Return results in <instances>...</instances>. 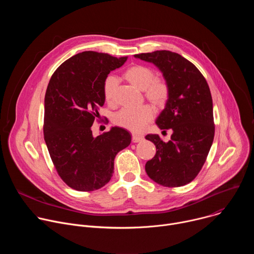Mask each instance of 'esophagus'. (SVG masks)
<instances>
[{
    "instance_id": "1",
    "label": "esophagus",
    "mask_w": 254,
    "mask_h": 254,
    "mask_svg": "<svg viewBox=\"0 0 254 254\" xmlns=\"http://www.w3.org/2000/svg\"><path fill=\"white\" fill-rule=\"evenodd\" d=\"M141 139H142V137L139 136V135H136V134H132V136H131V141L132 142H138Z\"/></svg>"
}]
</instances>
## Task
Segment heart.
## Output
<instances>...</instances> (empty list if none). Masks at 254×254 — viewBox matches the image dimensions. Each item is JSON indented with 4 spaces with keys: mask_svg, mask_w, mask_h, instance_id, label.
I'll use <instances>...</instances> for the list:
<instances>
[{
    "mask_svg": "<svg viewBox=\"0 0 254 254\" xmlns=\"http://www.w3.org/2000/svg\"><path fill=\"white\" fill-rule=\"evenodd\" d=\"M125 78L135 87L143 90L144 97L157 107L166 105L170 96V87L163 78L156 77V72L146 65H132L125 71ZM117 77L110 75L103 82V97L108 104L115 103V95L118 87ZM154 108L149 104L138 107H126L117 113L114 123L130 131H141L153 120Z\"/></svg>",
    "mask_w": 254,
    "mask_h": 254,
    "instance_id": "b5f03b06",
    "label": "heart"
}]
</instances>
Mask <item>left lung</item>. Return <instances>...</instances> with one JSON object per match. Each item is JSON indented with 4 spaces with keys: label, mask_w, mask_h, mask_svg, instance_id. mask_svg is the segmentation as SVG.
Returning a JSON list of instances; mask_svg holds the SVG:
<instances>
[{
    "label": "left lung",
    "mask_w": 254,
    "mask_h": 254,
    "mask_svg": "<svg viewBox=\"0 0 254 254\" xmlns=\"http://www.w3.org/2000/svg\"><path fill=\"white\" fill-rule=\"evenodd\" d=\"M154 63L170 87L165 110L156 121L166 131L167 142L158 134L146 138L155 143V157L146 164L148 176L165 187L184 186L201 171L214 139L213 102L209 85L199 69L178 53L168 50L135 54Z\"/></svg>",
    "instance_id": "8db88e82"
}]
</instances>
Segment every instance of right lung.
Wrapping results in <instances>:
<instances>
[{
  "mask_svg": "<svg viewBox=\"0 0 254 254\" xmlns=\"http://www.w3.org/2000/svg\"><path fill=\"white\" fill-rule=\"evenodd\" d=\"M127 57L84 51L64 61L45 94L44 139L53 165L70 188L89 192L110 182L117 154L130 143L122 127L94 137L91 126L104 104L103 82Z\"/></svg>",
  "mask_w": 254,
  "mask_h": 254,
  "instance_id": "1",
  "label": "right lung"
}]
</instances>
